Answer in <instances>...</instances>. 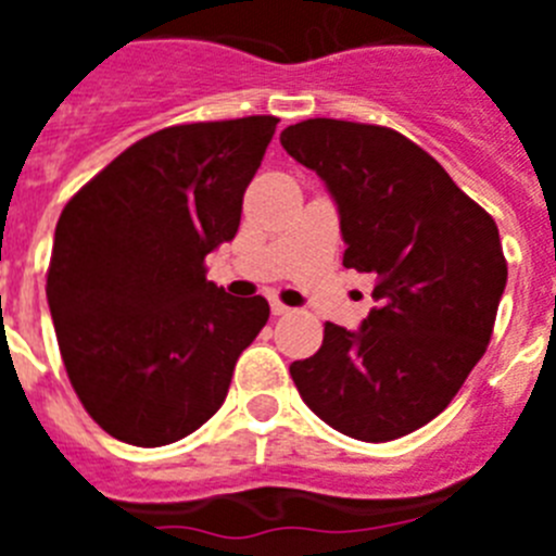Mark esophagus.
<instances>
[{"label": "esophagus", "instance_id": "obj_1", "mask_svg": "<svg viewBox=\"0 0 556 556\" xmlns=\"http://www.w3.org/2000/svg\"><path fill=\"white\" fill-rule=\"evenodd\" d=\"M269 308H273V314H275V317H283V314H289V312H292V308H289V306H283L281 301H273V303H269Z\"/></svg>", "mask_w": 556, "mask_h": 556}]
</instances>
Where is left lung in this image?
<instances>
[{"label": "left lung", "mask_w": 556, "mask_h": 556, "mask_svg": "<svg viewBox=\"0 0 556 556\" xmlns=\"http://www.w3.org/2000/svg\"><path fill=\"white\" fill-rule=\"evenodd\" d=\"M283 150L317 172L339 211L342 264L376 278L356 331L326 323L292 381L331 429L387 443L434 420L484 356L507 287L498 228L401 132L306 119Z\"/></svg>", "instance_id": "8db88e82"}]
</instances>
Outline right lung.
<instances>
[{"instance_id": "right-lung-1", "label": "right lung", "mask_w": 556, "mask_h": 556, "mask_svg": "<svg viewBox=\"0 0 556 556\" xmlns=\"http://www.w3.org/2000/svg\"><path fill=\"white\" fill-rule=\"evenodd\" d=\"M275 125L164 127L113 159L58 219L47 301L63 365L88 415L122 443L159 448L198 431L267 326L262 294L219 289L205 255L239 230Z\"/></svg>"}]
</instances>
